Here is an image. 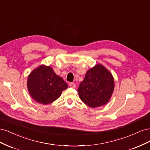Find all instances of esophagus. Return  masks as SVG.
<instances>
[{"mask_svg":"<svg viewBox=\"0 0 150 150\" xmlns=\"http://www.w3.org/2000/svg\"><path fill=\"white\" fill-rule=\"evenodd\" d=\"M69 85L70 87H71V88H76V85L74 83H70Z\"/></svg>","mask_w":150,"mask_h":150,"instance_id":"obj_1","label":"esophagus"}]
</instances>
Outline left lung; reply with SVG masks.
I'll return each instance as SVG.
<instances>
[{
	"label": "left lung",
	"instance_id": "obj_1",
	"mask_svg": "<svg viewBox=\"0 0 150 150\" xmlns=\"http://www.w3.org/2000/svg\"><path fill=\"white\" fill-rule=\"evenodd\" d=\"M114 86L111 74L102 65L98 64L86 72L78 92L81 100L94 108L103 106L109 101Z\"/></svg>",
	"mask_w": 150,
	"mask_h": 150
}]
</instances>
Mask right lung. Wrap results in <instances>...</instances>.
Wrapping results in <instances>:
<instances>
[{
  "instance_id": "right-lung-1",
  "label": "right lung",
  "mask_w": 150,
  "mask_h": 150,
  "mask_svg": "<svg viewBox=\"0 0 150 150\" xmlns=\"http://www.w3.org/2000/svg\"><path fill=\"white\" fill-rule=\"evenodd\" d=\"M29 92L35 101L43 104L51 103L59 98L67 84L51 67L40 66L28 77Z\"/></svg>"
}]
</instances>
